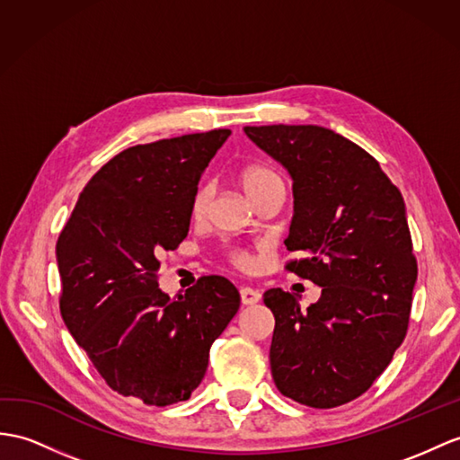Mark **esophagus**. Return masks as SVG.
<instances>
[{
    "label": "esophagus",
    "instance_id": "1",
    "mask_svg": "<svg viewBox=\"0 0 460 460\" xmlns=\"http://www.w3.org/2000/svg\"><path fill=\"white\" fill-rule=\"evenodd\" d=\"M240 298H242V305H257V302L261 300V293L260 290L255 288H250V287H242L240 288Z\"/></svg>",
    "mask_w": 460,
    "mask_h": 460
}]
</instances>
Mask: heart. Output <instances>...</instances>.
<instances>
[{
	"mask_svg": "<svg viewBox=\"0 0 460 460\" xmlns=\"http://www.w3.org/2000/svg\"><path fill=\"white\" fill-rule=\"evenodd\" d=\"M277 183H283L281 175L277 172H273L271 167H265V165H252V167H245L243 173H242V185L245 189V193L250 195V199H253L257 193H261L263 189L277 185ZM210 197H212V187L210 185H200L195 195H193V203H191V212L195 218H203L208 210L210 205ZM234 261L238 265L245 267L248 265V257L243 253H234Z\"/></svg>",
	"mask_w": 460,
	"mask_h": 460,
	"instance_id": "1",
	"label": "heart"
}]
</instances>
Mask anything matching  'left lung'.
Returning a JSON list of instances; mask_svg holds the SVG:
<instances>
[{
  "instance_id": "obj_1",
  "label": "left lung",
  "mask_w": 460,
  "mask_h": 460,
  "mask_svg": "<svg viewBox=\"0 0 460 460\" xmlns=\"http://www.w3.org/2000/svg\"><path fill=\"white\" fill-rule=\"evenodd\" d=\"M257 148L293 179L288 271L322 287L306 312L283 288L265 306L275 330L269 349L281 394L310 408L361 396L406 338L418 263L406 205L361 146L316 125L243 127Z\"/></svg>"
}]
</instances>
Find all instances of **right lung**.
<instances>
[{
  "label": "right lung",
  "mask_w": 460,
  "mask_h": 460,
  "mask_svg": "<svg viewBox=\"0 0 460 460\" xmlns=\"http://www.w3.org/2000/svg\"><path fill=\"white\" fill-rule=\"evenodd\" d=\"M228 137L218 128L120 152L89 179L56 243L64 323L105 383L144 404L191 396L240 308L218 275L173 300L158 287V257L187 238L199 179Z\"/></svg>",
  "instance_id": "obj_1"
}]
</instances>
